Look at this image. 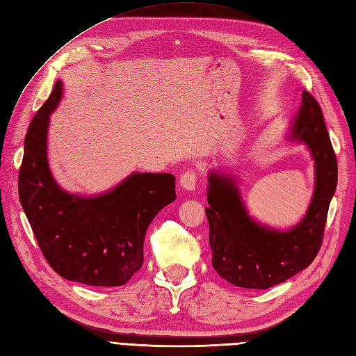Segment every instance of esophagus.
<instances>
[{
    "instance_id": "obj_1",
    "label": "esophagus",
    "mask_w": 356,
    "mask_h": 356,
    "mask_svg": "<svg viewBox=\"0 0 356 356\" xmlns=\"http://www.w3.org/2000/svg\"><path fill=\"white\" fill-rule=\"evenodd\" d=\"M196 181H198V175L195 170H188L180 176V186L185 191H195Z\"/></svg>"
}]
</instances>
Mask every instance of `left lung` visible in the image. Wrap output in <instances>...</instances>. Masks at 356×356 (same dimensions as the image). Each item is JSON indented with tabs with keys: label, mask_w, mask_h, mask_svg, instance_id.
Segmentation results:
<instances>
[{
	"label": "left lung",
	"mask_w": 356,
	"mask_h": 356,
	"mask_svg": "<svg viewBox=\"0 0 356 356\" xmlns=\"http://www.w3.org/2000/svg\"><path fill=\"white\" fill-rule=\"evenodd\" d=\"M286 139L304 143L314 160V193L307 214L293 227L274 229L257 221L232 173H208L205 208L213 267L229 283L268 289L305 270L323 242L330 201L337 186V160L318 102L302 90V104Z\"/></svg>",
	"instance_id": "8db88e82"
}]
</instances>
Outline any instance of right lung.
<instances>
[{
	"mask_svg": "<svg viewBox=\"0 0 356 356\" xmlns=\"http://www.w3.org/2000/svg\"><path fill=\"white\" fill-rule=\"evenodd\" d=\"M61 98L63 82L57 81L26 134L20 204L44 257L63 279L122 286L142 267L151 221L176 200V177L136 171L94 196L64 191L52 177L47 156L49 115Z\"/></svg>",
	"mask_w": 356,
	"mask_h": 356,
	"instance_id": "add662e5",
	"label": "right lung"
}]
</instances>
